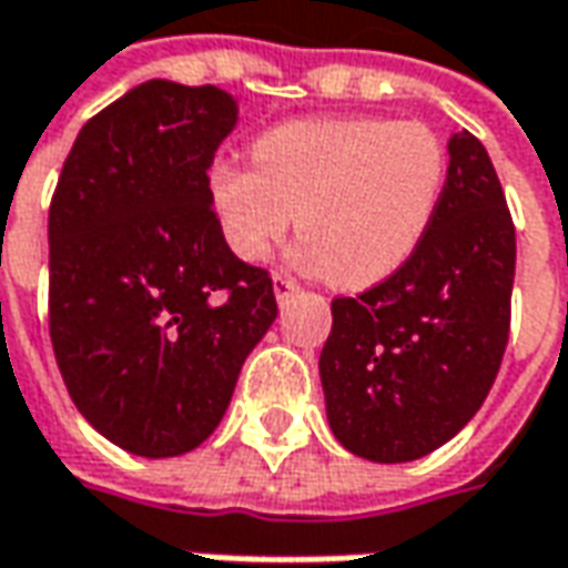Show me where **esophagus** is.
<instances>
[{"instance_id": "34e87169", "label": "esophagus", "mask_w": 568, "mask_h": 568, "mask_svg": "<svg viewBox=\"0 0 568 568\" xmlns=\"http://www.w3.org/2000/svg\"><path fill=\"white\" fill-rule=\"evenodd\" d=\"M272 287H275V300H277V303H287L293 293L300 291V287H296V281H291V277H287V275H275V277H272Z\"/></svg>"}]
</instances>
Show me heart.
<instances>
[{"label": "heart", "instance_id": "1", "mask_svg": "<svg viewBox=\"0 0 568 568\" xmlns=\"http://www.w3.org/2000/svg\"><path fill=\"white\" fill-rule=\"evenodd\" d=\"M253 152L258 170L219 162L209 171L227 246L243 262H265L296 222V265L344 291L375 287L409 262L447 181V150L418 121H287Z\"/></svg>", "mask_w": 568, "mask_h": 568}]
</instances>
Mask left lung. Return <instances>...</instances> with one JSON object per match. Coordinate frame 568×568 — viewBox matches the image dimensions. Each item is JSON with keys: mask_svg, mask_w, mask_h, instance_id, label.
<instances>
[{"mask_svg": "<svg viewBox=\"0 0 568 568\" xmlns=\"http://www.w3.org/2000/svg\"><path fill=\"white\" fill-rule=\"evenodd\" d=\"M447 181L409 262L331 303L318 375L334 437L372 463H413L456 437L500 372L516 227L488 150L447 143Z\"/></svg>", "mask_w": 568, "mask_h": 568, "instance_id": "8db88e82", "label": "left lung"}]
</instances>
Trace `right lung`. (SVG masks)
I'll list each match as a JSON object with an SVG mask.
<instances>
[{"mask_svg":"<svg viewBox=\"0 0 568 568\" xmlns=\"http://www.w3.org/2000/svg\"><path fill=\"white\" fill-rule=\"evenodd\" d=\"M237 121L219 87L146 80L80 128L52 196V349L80 416L133 456L196 450L277 318L209 200Z\"/></svg>","mask_w":568,"mask_h":568,"instance_id":"1","label":"right lung"}]
</instances>
